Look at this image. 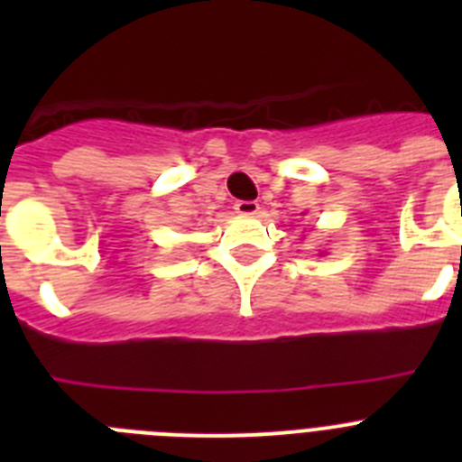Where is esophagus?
<instances>
[{
  "instance_id": "34e87169",
  "label": "esophagus",
  "mask_w": 462,
  "mask_h": 462,
  "mask_svg": "<svg viewBox=\"0 0 462 462\" xmlns=\"http://www.w3.org/2000/svg\"><path fill=\"white\" fill-rule=\"evenodd\" d=\"M234 210L238 212V215H245V217H247V215H256V212H259V203L256 201H236Z\"/></svg>"
}]
</instances>
